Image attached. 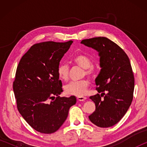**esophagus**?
Returning a JSON list of instances; mask_svg holds the SVG:
<instances>
[{
    "label": "esophagus",
    "instance_id": "34e87169",
    "mask_svg": "<svg viewBox=\"0 0 147 147\" xmlns=\"http://www.w3.org/2000/svg\"><path fill=\"white\" fill-rule=\"evenodd\" d=\"M86 97H84V96H78L77 97V100L79 101H84L86 100Z\"/></svg>",
    "mask_w": 147,
    "mask_h": 147
}]
</instances>
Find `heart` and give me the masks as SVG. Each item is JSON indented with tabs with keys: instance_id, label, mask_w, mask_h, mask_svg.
Wrapping results in <instances>:
<instances>
[{
	"instance_id": "1",
	"label": "heart",
	"mask_w": 147,
	"mask_h": 147,
	"mask_svg": "<svg viewBox=\"0 0 147 147\" xmlns=\"http://www.w3.org/2000/svg\"><path fill=\"white\" fill-rule=\"evenodd\" d=\"M73 61L77 65L84 69L83 76L86 75L91 77L95 73V68L92 65V60L88 56L84 54H78L74 57ZM58 75L63 81L67 80L69 76V67L67 63H61L58 67ZM89 86L88 79H82L78 81H74L65 86V93L70 95L82 96L85 95Z\"/></svg>"
}]
</instances>
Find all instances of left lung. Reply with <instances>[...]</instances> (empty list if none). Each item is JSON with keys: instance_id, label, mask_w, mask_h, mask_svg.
Instances as JSON below:
<instances>
[{"instance_id": "obj_1", "label": "left lung", "mask_w": 147, "mask_h": 147, "mask_svg": "<svg viewBox=\"0 0 147 147\" xmlns=\"http://www.w3.org/2000/svg\"><path fill=\"white\" fill-rule=\"evenodd\" d=\"M81 43L98 52L102 68L95 79L96 90L101 94L89 97L96 108L89 119L98 127H111L123 117L133 100L134 76L130 59L105 37L84 39Z\"/></svg>"}]
</instances>
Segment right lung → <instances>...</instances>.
I'll return each mask as SVG.
<instances>
[{"label": "right lung", "mask_w": 147, "mask_h": 147, "mask_svg": "<svg viewBox=\"0 0 147 147\" xmlns=\"http://www.w3.org/2000/svg\"><path fill=\"white\" fill-rule=\"evenodd\" d=\"M73 41L34 44L22 57L17 67L13 89L17 109L32 128L52 134L61 127L76 98L60 97L59 61Z\"/></svg>", "instance_id": "add662e5"}]
</instances>
